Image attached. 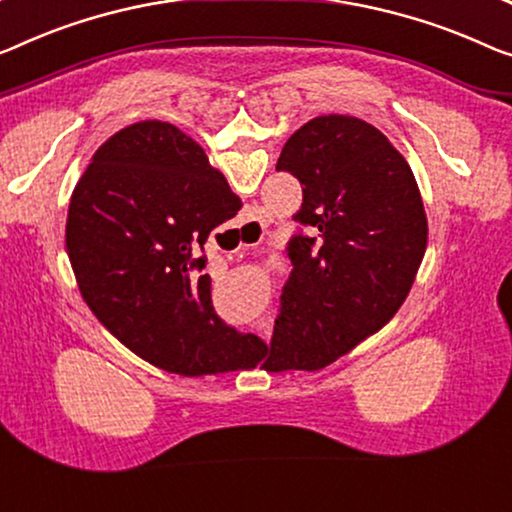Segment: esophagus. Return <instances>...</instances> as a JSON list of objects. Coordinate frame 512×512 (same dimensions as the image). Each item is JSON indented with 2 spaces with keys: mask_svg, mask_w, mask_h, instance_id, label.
<instances>
[{
  "mask_svg": "<svg viewBox=\"0 0 512 512\" xmlns=\"http://www.w3.org/2000/svg\"><path fill=\"white\" fill-rule=\"evenodd\" d=\"M259 329H262V326H259Z\"/></svg>",
  "mask_w": 512,
  "mask_h": 512,
  "instance_id": "34e87169",
  "label": "esophagus"
}]
</instances>
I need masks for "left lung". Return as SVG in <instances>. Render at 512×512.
Returning <instances> with one entry per match:
<instances>
[{
  "instance_id": "left-lung-1",
  "label": "left lung",
  "mask_w": 512,
  "mask_h": 512,
  "mask_svg": "<svg viewBox=\"0 0 512 512\" xmlns=\"http://www.w3.org/2000/svg\"><path fill=\"white\" fill-rule=\"evenodd\" d=\"M276 170L299 179L305 230L287 243L264 368L322 370L391 322L427 246L414 172L388 137L363 119L324 114L282 147Z\"/></svg>"
}]
</instances>
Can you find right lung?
I'll list each match as a JSON object with an SVG mask.
<instances>
[{
  "mask_svg": "<svg viewBox=\"0 0 512 512\" xmlns=\"http://www.w3.org/2000/svg\"><path fill=\"white\" fill-rule=\"evenodd\" d=\"M241 200L193 137L165 121L114 133L73 190L66 250L114 338L183 377L255 368L262 340L216 315L202 255Z\"/></svg>",
  "mask_w": 512,
  "mask_h": 512,
  "instance_id": "obj_1",
  "label": "right lung"
}]
</instances>
